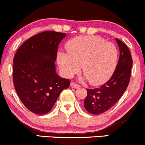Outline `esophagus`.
<instances>
[{
    "label": "esophagus",
    "instance_id": "1",
    "mask_svg": "<svg viewBox=\"0 0 145 145\" xmlns=\"http://www.w3.org/2000/svg\"><path fill=\"white\" fill-rule=\"evenodd\" d=\"M71 87L73 88H79V85L77 84L74 83V82H71Z\"/></svg>",
    "mask_w": 145,
    "mask_h": 145
}]
</instances>
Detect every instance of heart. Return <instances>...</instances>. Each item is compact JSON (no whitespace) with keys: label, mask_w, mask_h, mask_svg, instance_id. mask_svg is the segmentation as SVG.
<instances>
[{"label":"heart","mask_w":145,"mask_h":145,"mask_svg":"<svg viewBox=\"0 0 145 145\" xmlns=\"http://www.w3.org/2000/svg\"><path fill=\"white\" fill-rule=\"evenodd\" d=\"M67 53L59 52L57 60L62 72L72 77L82 68L90 84L98 86L109 79L118 63V51L113 43L97 36H80L67 43Z\"/></svg>","instance_id":"1"}]
</instances>
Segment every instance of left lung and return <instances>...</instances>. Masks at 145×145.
I'll use <instances>...</instances> for the list:
<instances>
[{
	"instance_id": "left-lung-1",
	"label": "left lung",
	"mask_w": 145,
	"mask_h": 145,
	"mask_svg": "<svg viewBox=\"0 0 145 145\" xmlns=\"http://www.w3.org/2000/svg\"><path fill=\"white\" fill-rule=\"evenodd\" d=\"M120 49V58L109 80L98 88L86 89L84 105L88 113L99 115L111 108L120 99L128 86L133 60L128 47L116 39Z\"/></svg>"
}]
</instances>
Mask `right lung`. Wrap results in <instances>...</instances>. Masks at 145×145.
I'll use <instances>...</instances> for the list:
<instances>
[{"mask_svg":"<svg viewBox=\"0 0 145 145\" xmlns=\"http://www.w3.org/2000/svg\"><path fill=\"white\" fill-rule=\"evenodd\" d=\"M66 35L46 31L23 43L14 58L13 80L23 104L32 113H48L70 80L56 72L57 48Z\"/></svg>","mask_w":145,"mask_h":145,"instance_id":"right-lung-1","label":"right lung"}]
</instances>
